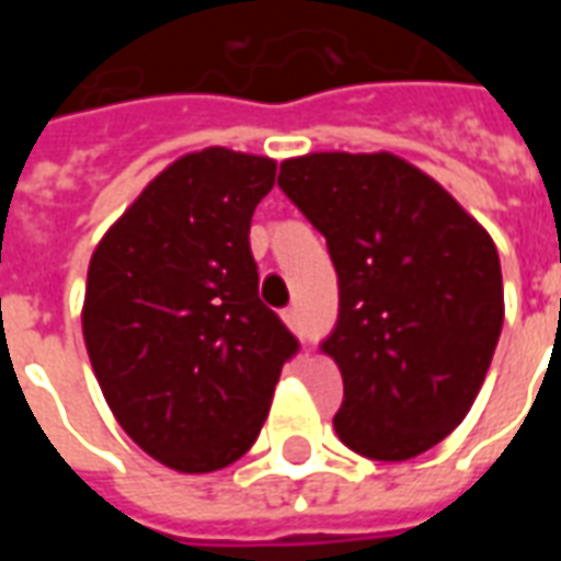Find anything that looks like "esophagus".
Wrapping results in <instances>:
<instances>
[{
	"label": "esophagus",
	"mask_w": 561,
	"mask_h": 561,
	"mask_svg": "<svg viewBox=\"0 0 561 561\" xmlns=\"http://www.w3.org/2000/svg\"><path fill=\"white\" fill-rule=\"evenodd\" d=\"M282 321H285L294 333H300V316H297V309H285V312H282Z\"/></svg>",
	"instance_id": "obj_1"
}]
</instances>
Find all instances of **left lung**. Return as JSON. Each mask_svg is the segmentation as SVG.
Segmentation results:
<instances>
[{
    "mask_svg": "<svg viewBox=\"0 0 561 561\" xmlns=\"http://www.w3.org/2000/svg\"><path fill=\"white\" fill-rule=\"evenodd\" d=\"M279 185L340 276L321 345L345 385L336 435L369 459L417 457L462 423L493 360L505 321L493 237L393 152L285 159Z\"/></svg>",
    "mask_w": 561,
    "mask_h": 561,
    "instance_id": "obj_1",
    "label": "left lung"
}]
</instances>
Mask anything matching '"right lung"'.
Returning a JSON list of instances; mask_svg holds the SVG:
<instances>
[{
  "instance_id": "add662e5",
  "label": "right lung",
  "mask_w": 561,
  "mask_h": 561,
  "mask_svg": "<svg viewBox=\"0 0 561 561\" xmlns=\"http://www.w3.org/2000/svg\"><path fill=\"white\" fill-rule=\"evenodd\" d=\"M276 161L225 147L171 161L107 228L87 273L83 342L128 438L183 474L231 466L297 352L257 297L252 213Z\"/></svg>"
}]
</instances>
